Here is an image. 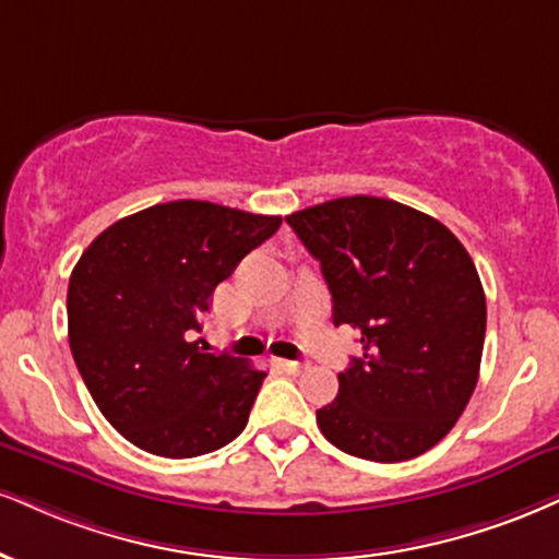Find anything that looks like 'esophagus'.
Returning a JSON list of instances; mask_svg holds the SVG:
<instances>
[{
	"label": "esophagus",
	"mask_w": 559,
	"mask_h": 559,
	"mask_svg": "<svg viewBox=\"0 0 559 559\" xmlns=\"http://www.w3.org/2000/svg\"><path fill=\"white\" fill-rule=\"evenodd\" d=\"M275 365H278L288 374H299L301 369H305V365H301V361H292V359H278V361H275Z\"/></svg>",
	"instance_id": "1"
}]
</instances>
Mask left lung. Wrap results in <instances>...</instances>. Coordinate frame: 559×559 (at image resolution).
<instances>
[{
    "mask_svg": "<svg viewBox=\"0 0 559 559\" xmlns=\"http://www.w3.org/2000/svg\"><path fill=\"white\" fill-rule=\"evenodd\" d=\"M286 221L320 262L333 322L352 325L365 352L338 374L335 401L318 408L320 432L378 463L427 453L479 380L487 299L466 247L432 215L369 194Z\"/></svg>",
    "mask_w": 559,
    "mask_h": 559,
    "instance_id": "obj_1",
    "label": "left lung"
}]
</instances>
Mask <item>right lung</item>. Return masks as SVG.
<instances>
[{"label":"right lung","instance_id":"add662e5","mask_svg":"<svg viewBox=\"0 0 559 559\" xmlns=\"http://www.w3.org/2000/svg\"><path fill=\"white\" fill-rule=\"evenodd\" d=\"M278 226L281 215L174 200L111 224L78 260L67 288L72 356L132 445L194 459L247 427L265 372L207 354L192 331L215 286Z\"/></svg>","mask_w":559,"mask_h":559}]
</instances>
